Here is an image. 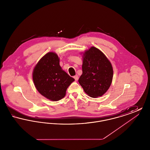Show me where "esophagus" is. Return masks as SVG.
Wrapping results in <instances>:
<instances>
[{
  "label": "esophagus",
  "instance_id": "1",
  "mask_svg": "<svg viewBox=\"0 0 150 150\" xmlns=\"http://www.w3.org/2000/svg\"><path fill=\"white\" fill-rule=\"evenodd\" d=\"M74 78L75 79V80H76V81H78L79 79V76L78 75H76L75 76H74Z\"/></svg>",
  "mask_w": 150,
  "mask_h": 150
}]
</instances>
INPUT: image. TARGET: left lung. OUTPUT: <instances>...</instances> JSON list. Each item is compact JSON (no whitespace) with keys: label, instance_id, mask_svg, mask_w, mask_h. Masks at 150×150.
Listing matches in <instances>:
<instances>
[{"label":"left lung","instance_id":"1","mask_svg":"<svg viewBox=\"0 0 150 150\" xmlns=\"http://www.w3.org/2000/svg\"><path fill=\"white\" fill-rule=\"evenodd\" d=\"M83 58V74L79 79V83L89 96L92 98L100 97L111 84L112 64L106 56L94 47L86 50Z\"/></svg>","mask_w":150,"mask_h":150}]
</instances>
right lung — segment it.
Returning a JSON list of instances; mask_svg holds the SVG:
<instances>
[{
  "instance_id": "add662e5",
  "label": "right lung",
  "mask_w": 150,
  "mask_h": 150,
  "mask_svg": "<svg viewBox=\"0 0 150 150\" xmlns=\"http://www.w3.org/2000/svg\"><path fill=\"white\" fill-rule=\"evenodd\" d=\"M33 79L38 91L52 101L63 98L75 80L62 69L59 58L54 52L47 53L39 60L34 69Z\"/></svg>"
}]
</instances>
